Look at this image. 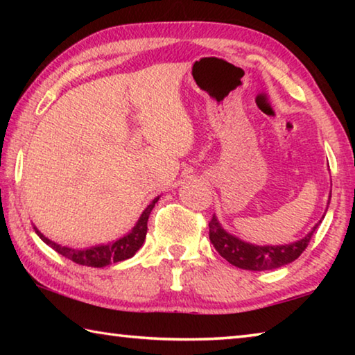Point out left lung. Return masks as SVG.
Masks as SVG:
<instances>
[{
    "label": "left lung",
    "mask_w": 355,
    "mask_h": 355,
    "mask_svg": "<svg viewBox=\"0 0 355 355\" xmlns=\"http://www.w3.org/2000/svg\"><path fill=\"white\" fill-rule=\"evenodd\" d=\"M208 225L209 241L214 245V249L219 252V255L225 258L228 263L236 268L248 269V271H268V269L285 266V264L299 258L300 254L307 249L311 235H313V232L320 224H316L313 230L305 238L285 245H255L244 243L236 236L227 233L214 216L208 222Z\"/></svg>",
    "instance_id": "obj_1"
}]
</instances>
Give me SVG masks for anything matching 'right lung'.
<instances>
[{
	"mask_svg": "<svg viewBox=\"0 0 355 355\" xmlns=\"http://www.w3.org/2000/svg\"><path fill=\"white\" fill-rule=\"evenodd\" d=\"M159 197H156V199L150 203L146 209H144V213L141 214L137 224L133 227V230L111 244L95 245V248H91V249H70V248H65V245H59L56 243L50 241V239L42 235L35 227L34 230L40 236L42 241L46 243L50 248L55 249L58 254L69 258V260H71L73 263L83 264V266H92V268L110 266L112 263L123 261L127 260V258H131L137 250H139L147 235V220H148L150 211H152Z\"/></svg>",
	"mask_w": 355,
	"mask_h": 355,
	"instance_id": "obj_1",
	"label": "right lung"
}]
</instances>
